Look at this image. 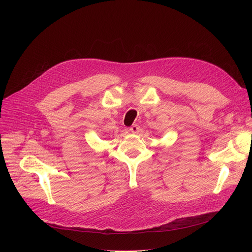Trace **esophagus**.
<instances>
[{"label":"esophagus","mask_w":252,"mask_h":252,"mask_svg":"<svg viewBox=\"0 0 252 252\" xmlns=\"http://www.w3.org/2000/svg\"><path fill=\"white\" fill-rule=\"evenodd\" d=\"M128 130H129L130 132H132V133H136V132L139 130V126H138L137 125H133V126H131L128 128Z\"/></svg>","instance_id":"esophagus-1"}]
</instances>
